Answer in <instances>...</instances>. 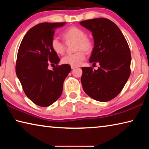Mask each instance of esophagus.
<instances>
[{
	"label": "esophagus",
	"mask_w": 149,
	"mask_h": 149,
	"mask_svg": "<svg viewBox=\"0 0 149 149\" xmlns=\"http://www.w3.org/2000/svg\"><path fill=\"white\" fill-rule=\"evenodd\" d=\"M71 68H72V69L73 70V69H75V68H76V66H74V65H71Z\"/></svg>",
	"instance_id": "obj_1"
}]
</instances>
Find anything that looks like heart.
I'll return each instance as SVG.
<instances>
[{
	"instance_id": "obj_1",
	"label": "heart",
	"mask_w": 149,
	"mask_h": 149,
	"mask_svg": "<svg viewBox=\"0 0 149 149\" xmlns=\"http://www.w3.org/2000/svg\"><path fill=\"white\" fill-rule=\"evenodd\" d=\"M85 33L84 30L77 27H71L67 29L63 33L65 40H75L76 41L75 49L77 50L75 53L65 55L62 57V62L63 64L70 65H80L85 58V53L83 51L89 52L93 49V42L91 40L85 37ZM52 49L56 54H62L64 52V45L56 37H52L50 41Z\"/></svg>"
}]
</instances>
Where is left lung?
<instances>
[{
  "label": "left lung",
  "instance_id": "obj_1",
  "mask_svg": "<svg viewBox=\"0 0 149 149\" xmlns=\"http://www.w3.org/2000/svg\"><path fill=\"white\" fill-rule=\"evenodd\" d=\"M92 33L94 47L89 62H99L97 70L83 67L81 81L85 93L100 102H107L121 92L130 75V50L116 25L106 18L79 22Z\"/></svg>",
  "mask_w": 149,
  "mask_h": 149
}]
</instances>
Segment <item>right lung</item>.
<instances>
[{
    "label": "right lung",
    "mask_w": 149,
    "mask_h": 149,
    "mask_svg": "<svg viewBox=\"0 0 149 149\" xmlns=\"http://www.w3.org/2000/svg\"><path fill=\"white\" fill-rule=\"evenodd\" d=\"M62 23H42L30 29L19 45L16 72L27 97L35 104L46 107L61 96L63 84L71 71L68 64H62L53 70L48 69L50 62L58 64L60 58L52 49L50 41L55 29Z\"/></svg>",
    "instance_id": "1"
}]
</instances>
